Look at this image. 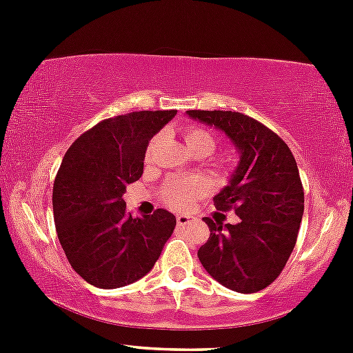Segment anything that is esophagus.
<instances>
[{"mask_svg": "<svg viewBox=\"0 0 353 353\" xmlns=\"http://www.w3.org/2000/svg\"><path fill=\"white\" fill-rule=\"evenodd\" d=\"M176 221H177V226H188L189 223H191V221H194L191 218V216H185V214H179L176 218Z\"/></svg>", "mask_w": 353, "mask_h": 353, "instance_id": "obj_1", "label": "esophagus"}]
</instances>
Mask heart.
Instances as JSON below:
<instances>
[{
	"label": "heart",
	"instance_id": "b5f03b06",
	"mask_svg": "<svg viewBox=\"0 0 353 353\" xmlns=\"http://www.w3.org/2000/svg\"><path fill=\"white\" fill-rule=\"evenodd\" d=\"M185 144L188 147L192 145H203L208 147L212 152L214 149V137L203 129H189L185 130ZM208 189L206 181L201 177H174L164 184L162 189V196H164L165 203L177 209H185L194 203L196 197L204 194Z\"/></svg>",
	"mask_w": 353,
	"mask_h": 353
}]
</instances>
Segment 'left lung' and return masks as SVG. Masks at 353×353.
<instances>
[{"label":"left lung","instance_id":"1","mask_svg":"<svg viewBox=\"0 0 353 353\" xmlns=\"http://www.w3.org/2000/svg\"><path fill=\"white\" fill-rule=\"evenodd\" d=\"M230 137L239 162L230 184L214 196L221 211L234 209L238 224L204 218L209 239L197 251L204 270L226 288L256 293L285 268L303 218V185L283 139L258 120L233 110H188Z\"/></svg>","mask_w":353,"mask_h":353}]
</instances>
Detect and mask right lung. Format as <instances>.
<instances>
[{
  "label": "right lung",
  "instance_id": "add662e5",
  "mask_svg": "<svg viewBox=\"0 0 353 353\" xmlns=\"http://www.w3.org/2000/svg\"><path fill=\"white\" fill-rule=\"evenodd\" d=\"M176 110H141L105 119L65 154L53 184L58 241L72 268L97 288L145 276L176 228L165 209L132 218L123 192L144 172L145 150Z\"/></svg>",
  "mask_w": 353,
  "mask_h": 353
}]
</instances>
